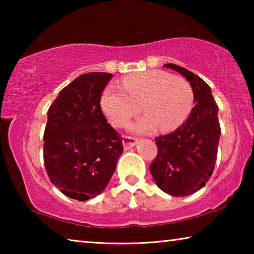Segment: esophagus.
<instances>
[{
  "label": "esophagus",
  "mask_w": 254,
  "mask_h": 254,
  "mask_svg": "<svg viewBox=\"0 0 254 254\" xmlns=\"http://www.w3.org/2000/svg\"><path fill=\"white\" fill-rule=\"evenodd\" d=\"M136 142H137L136 137H132V136H124L123 137V145H124V149H126V150L134 147Z\"/></svg>",
  "instance_id": "esophagus-1"
}]
</instances>
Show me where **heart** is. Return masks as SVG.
<instances>
[{"label": "heart", "mask_w": 254, "mask_h": 254, "mask_svg": "<svg viewBox=\"0 0 254 254\" xmlns=\"http://www.w3.org/2000/svg\"><path fill=\"white\" fill-rule=\"evenodd\" d=\"M123 88L109 85L101 96L102 110L117 127H123L140 112V117L130 126L135 133H150L159 130H175L188 117L194 93L183 77L173 76L163 70H145L127 76Z\"/></svg>", "instance_id": "1"}]
</instances>
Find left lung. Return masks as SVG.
<instances>
[{"label":"left lung","instance_id":"8db88e82","mask_svg":"<svg viewBox=\"0 0 254 254\" xmlns=\"http://www.w3.org/2000/svg\"><path fill=\"white\" fill-rule=\"evenodd\" d=\"M186 78L195 106L177 130L154 139L158 154L150 166L157 186L171 196H188L203 188L213 174L221 135L218 106L209 86L184 67L166 64Z\"/></svg>","mask_w":254,"mask_h":254}]
</instances>
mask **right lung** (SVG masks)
Listing matches in <instances>:
<instances>
[{
    "instance_id": "1",
    "label": "right lung",
    "mask_w": 254,
    "mask_h": 254,
    "mask_svg": "<svg viewBox=\"0 0 254 254\" xmlns=\"http://www.w3.org/2000/svg\"><path fill=\"white\" fill-rule=\"evenodd\" d=\"M113 75L87 72L63 88L48 110L44 162L50 182L80 201L104 190L123 152L122 137L107 123L101 95Z\"/></svg>"
}]
</instances>
